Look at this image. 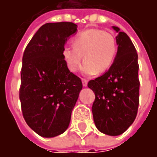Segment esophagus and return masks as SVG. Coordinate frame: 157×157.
I'll list each match as a JSON object with an SVG mask.
<instances>
[{
  "mask_svg": "<svg viewBox=\"0 0 157 157\" xmlns=\"http://www.w3.org/2000/svg\"><path fill=\"white\" fill-rule=\"evenodd\" d=\"M82 85H83V86H87V80L82 79Z\"/></svg>",
  "mask_w": 157,
  "mask_h": 157,
  "instance_id": "34e87169",
  "label": "esophagus"
}]
</instances>
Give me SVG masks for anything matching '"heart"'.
I'll use <instances>...</instances> for the list:
<instances>
[{
  "mask_svg": "<svg viewBox=\"0 0 157 157\" xmlns=\"http://www.w3.org/2000/svg\"><path fill=\"white\" fill-rule=\"evenodd\" d=\"M62 54L71 72L78 70L83 55L85 63L82 67V73L92 75L102 73L111 67L117 54V42L112 33L87 29L75 36L73 45H65Z\"/></svg>",
  "mask_w": 157,
  "mask_h": 157,
  "instance_id": "1",
  "label": "heart"
}]
</instances>
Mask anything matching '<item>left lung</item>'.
Listing matches in <instances>:
<instances>
[{"label": "left lung", "instance_id": "8db88e82", "mask_svg": "<svg viewBox=\"0 0 157 157\" xmlns=\"http://www.w3.org/2000/svg\"><path fill=\"white\" fill-rule=\"evenodd\" d=\"M118 33L115 59L101 76L89 81V88L95 93L92 111L96 127L108 135H119L135 121L139 107L138 55L128 36Z\"/></svg>", "mask_w": 157, "mask_h": 157}]
</instances>
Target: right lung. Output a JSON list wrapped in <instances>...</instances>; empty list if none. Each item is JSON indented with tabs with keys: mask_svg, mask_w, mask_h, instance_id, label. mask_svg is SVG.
<instances>
[{
	"mask_svg": "<svg viewBox=\"0 0 157 157\" xmlns=\"http://www.w3.org/2000/svg\"><path fill=\"white\" fill-rule=\"evenodd\" d=\"M76 30L73 22L45 23L23 53L19 89L22 116L43 137H55L67 129L82 89V80L69 71L62 54Z\"/></svg>",
	"mask_w": 157,
	"mask_h": 157,
	"instance_id": "right-lung-1",
	"label": "right lung"
}]
</instances>
